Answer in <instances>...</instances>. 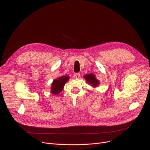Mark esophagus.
<instances>
[{"instance_id":"obj_1","label":"esophagus","mask_w":150,"mask_h":150,"mask_svg":"<svg viewBox=\"0 0 150 150\" xmlns=\"http://www.w3.org/2000/svg\"><path fill=\"white\" fill-rule=\"evenodd\" d=\"M80 76H81V74H80L79 72H77V73H76L74 74V77H75V78H76V79L79 78H80Z\"/></svg>"}]
</instances>
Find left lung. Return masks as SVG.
I'll return each instance as SVG.
<instances>
[{
  "label": "left lung",
  "mask_w": 150,
  "mask_h": 150,
  "mask_svg": "<svg viewBox=\"0 0 150 150\" xmlns=\"http://www.w3.org/2000/svg\"><path fill=\"white\" fill-rule=\"evenodd\" d=\"M84 78L86 79V81H88V83L92 84L91 86H94V87L95 86H97L99 84V81L96 79L95 76L93 74H86L84 76Z\"/></svg>",
  "instance_id": "obj_1"
}]
</instances>
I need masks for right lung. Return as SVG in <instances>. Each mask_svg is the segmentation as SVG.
<instances>
[{
  "instance_id": "add662e5",
  "label": "right lung",
  "mask_w": 150,
  "mask_h": 150,
  "mask_svg": "<svg viewBox=\"0 0 150 150\" xmlns=\"http://www.w3.org/2000/svg\"><path fill=\"white\" fill-rule=\"evenodd\" d=\"M69 80V76H61L57 79L54 80L52 84L51 93L54 94H57L60 93L64 88L65 83Z\"/></svg>"
}]
</instances>
